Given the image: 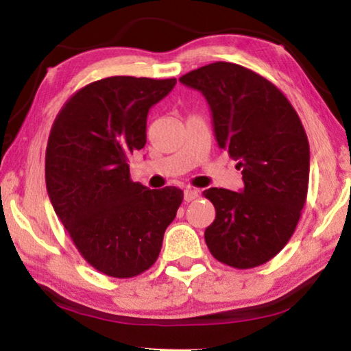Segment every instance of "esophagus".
I'll use <instances>...</instances> for the list:
<instances>
[{
	"label": "esophagus",
	"instance_id": "esophagus-1",
	"mask_svg": "<svg viewBox=\"0 0 351 351\" xmlns=\"http://www.w3.org/2000/svg\"><path fill=\"white\" fill-rule=\"evenodd\" d=\"M198 198V191L193 190V189H186L185 190V201L186 203H191V201H195Z\"/></svg>",
	"mask_w": 351,
	"mask_h": 351
}]
</instances>
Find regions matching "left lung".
Segmentation results:
<instances>
[{"mask_svg":"<svg viewBox=\"0 0 351 351\" xmlns=\"http://www.w3.org/2000/svg\"><path fill=\"white\" fill-rule=\"evenodd\" d=\"M179 81L203 93L219 147L238 161L244 182L241 191H203L215 208L206 244L225 265H263L289 241L306 201L310 147L299 114L271 81L230 62Z\"/></svg>","mask_w":351,"mask_h":351,"instance_id":"8db88e82","label":"left lung"}]
</instances>
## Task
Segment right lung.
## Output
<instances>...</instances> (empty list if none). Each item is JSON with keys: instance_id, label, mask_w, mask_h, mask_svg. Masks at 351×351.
Wrapping results in <instances>:
<instances>
[{"instance_id": "right-lung-1", "label": "right lung", "mask_w": 351, "mask_h": 351, "mask_svg": "<svg viewBox=\"0 0 351 351\" xmlns=\"http://www.w3.org/2000/svg\"><path fill=\"white\" fill-rule=\"evenodd\" d=\"M176 81H94L66 100L51 128L45 171L52 208L84 261L107 276L147 271L184 199L177 186L132 182L128 165L145 147L148 110Z\"/></svg>"}]
</instances>
